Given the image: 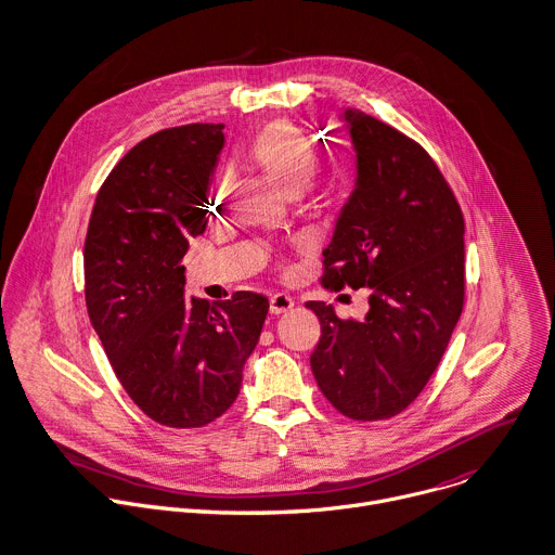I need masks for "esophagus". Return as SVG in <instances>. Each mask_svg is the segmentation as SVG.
Listing matches in <instances>:
<instances>
[{
	"label": "esophagus",
	"instance_id": "obj_1",
	"mask_svg": "<svg viewBox=\"0 0 555 555\" xmlns=\"http://www.w3.org/2000/svg\"><path fill=\"white\" fill-rule=\"evenodd\" d=\"M293 306H295L293 297H291V295H284V293H275V295L269 299V310H271V314H275V317L288 312Z\"/></svg>",
	"mask_w": 555,
	"mask_h": 555
}]
</instances>
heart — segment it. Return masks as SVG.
<instances>
[{"instance_id": "b5f03b06", "label": "heart", "mask_w": 555, "mask_h": 555, "mask_svg": "<svg viewBox=\"0 0 555 555\" xmlns=\"http://www.w3.org/2000/svg\"><path fill=\"white\" fill-rule=\"evenodd\" d=\"M247 157L284 192L319 196L314 181L319 157L314 144L293 122L275 120L258 129L247 144ZM216 190L223 192L225 181H218Z\"/></svg>"}]
</instances>
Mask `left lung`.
<instances>
[{
    "label": "left lung",
    "instance_id": "left-lung-1",
    "mask_svg": "<svg viewBox=\"0 0 555 555\" xmlns=\"http://www.w3.org/2000/svg\"><path fill=\"white\" fill-rule=\"evenodd\" d=\"M357 188L323 251L327 291L370 288L363 321L323 301L310 367L323 396L352 420L404 411L444 357L464 310V214L433 157L393 127L346 111Z\"/></svg>",
    "mask_w": 555,
    "mask_h": 555
}]
</instances>
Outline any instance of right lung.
Returning <instances> with one entry per match:
<instances>
[{
    "label": "right lung",
    "mask_w": 555,
    "mask_h": 555,
    "mask_svg": "<svg viewBox=\"0 0 555 555\" xmlns=\"http://www.w3.org/2000/svg\"><path fill=\"white\" fill-rule=\"evenodd\" d=\"M223 125H183L135 144L98 190L85 238V301L131 400L170 428H198L241 393L269 299L185 297L181 260L205 232Z\"/></svg>",
    "instance_id": "add662e5"
}]
</instances>
